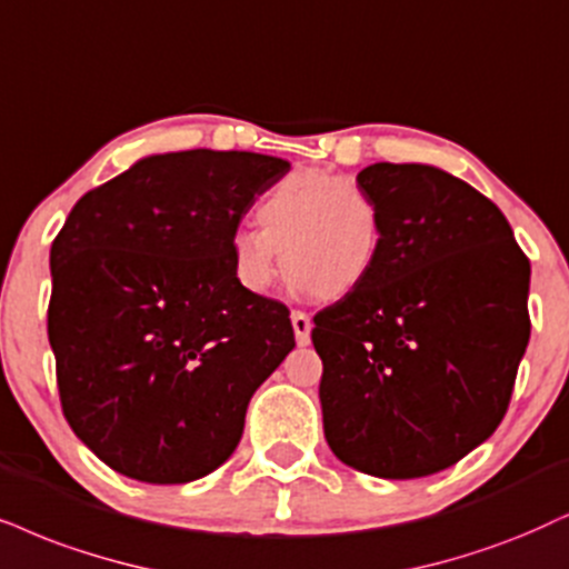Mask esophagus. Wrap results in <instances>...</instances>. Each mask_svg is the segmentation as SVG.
<instances>
[{
  "label": "esophagus",
  "instance_id": "1",
  "mask_svg": "<svg viewBox=\"0 0 569 569\" xmlns=\"http://www.w3.org/2000/svg\"><path fill=\"white\" fill-rule=\"evenodd\" d=\"M291 326H293V336H297L299 347H307L309 343V330H312V320L305 312H291Z\"/></svg>",
  "mask_w": 569,
  "mask_h": 569
}]
</instances>
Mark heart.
Here are the masks:
<instances>
[{"instance_id":"b5f03b06","label":"heart","mask_w":569,"mask_h":569,"mask_svg":"<svg viewBox=\"0 0 569 569\" xmlns=\"http://www.w3.org/2000/svg\"><path fill=\"white\" fill-rule=\"evenodd\" d=\"M260 231H236L233 276L249 293H264L283 268L293 286L320 301L357 293L383 254V210L368 191L343 176L297 170L280 178L257 204Z\"/></svg>"}]
</instances>
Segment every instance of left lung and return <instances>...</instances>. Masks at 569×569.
<instances>
[{"instance_id":"8db88e82","label":"left lung","mask_w":569,"mask_h":569,"mask_svg":"<svg viewBox=\"0 0 569 569\" xmlns=\"http://www.w3.org/2000/svg\"><path fill=\"white\" fill-rule=\"evenodd\" d=\"M383 210L368 283L315 315L330 451L386 480L426 478L488 441L530 338V262L499 207L433 164L376 162Z\"/></svg>"}]
</instances>
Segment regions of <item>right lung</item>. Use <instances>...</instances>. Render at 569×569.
Segmentation results:
<instances>
[{"mask_svg":"<svg viewBox=\"0 0 569 569\" xmlns=\"http://www.w3.org/2000/svg\"><path fill=\"white\" fill-rule=\"evenodd\" d=\"M291 164L149 154L76 201L49 251V343L73 433L120 476L172 486L233 455L254 391L297 347L241 289L231 239Z\"/></svg>","mask_w":569,"mask_h":569,"instance_id":"1","label":"right lung"}]
</instances>
